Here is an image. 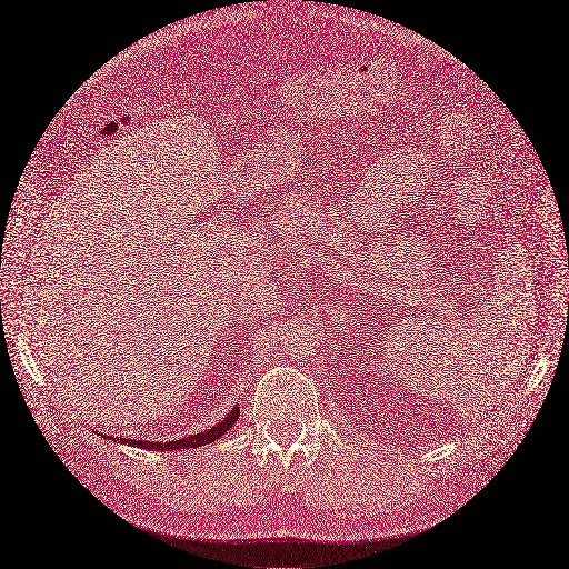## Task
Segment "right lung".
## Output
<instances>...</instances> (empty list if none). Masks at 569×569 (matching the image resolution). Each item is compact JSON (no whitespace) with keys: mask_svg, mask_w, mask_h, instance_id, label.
I'll list each match as a JSON object with an SVG mask.
<instances>
[{"mask_svg":"<svg viewBox=\"0 0 569 569\" xmlns=\"http://www.w3.org/2000/svg\"><path fill=\"white\" fill-rule=\"evenodd\" d=\"M240 410L233 408L220 423H214L210 428H206L203 432H194L189 438H180V440H171V442H148V440H129V438H118L116 442L129 445V447H141V449H150V451H176V449H197V447H206L214 440H220L227 430H231V426L238 421Z\"/></svg>","mask_w":569,"mask_h":569,"instance_id":"add662e5","label":"right lung"}]
</instances>
